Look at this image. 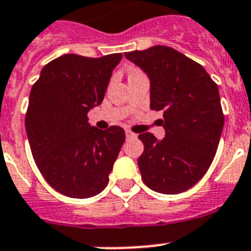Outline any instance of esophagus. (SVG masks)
Masks as SVG:
<instances>
[{"mask_svg": "<svg viewBox=\"0 0 251 251\" xmlns=\"http://www.w3.org/2000/svg\"><path fill=\"white\" fill-rule=\"evenodd\" d=\"M125 134H126V138H127V139H129V138H135V136H136L135 134H134V132L130 131V130H126Z\"/></svg>", "mask_w": 251, "mask_h": 251, "instance_id": "1", "label": "esophagus"}]
</instances>
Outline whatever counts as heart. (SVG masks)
Instances as JSON below:
<instances>
[{
  "label": "heart",
  "mask_w": 251,
  "mask_h": 251,
  "mask_svg": "<svg viewBox=\"0 0 251 251\" xmlns=\"http://www.w3.org/2000/svg\"><path fill=\"white\" fill-rule=\"evenodd\" d=\"M139 73H140V71H139V70H135V69H134V70L130 71L129 75H134V74H139Z\"/></svg>",
  "instance_id": "heart-1"
}]
</instances>
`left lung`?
Listing matches in <instances>:
<instances>
[{"instance_id": "8db88e82", "label": "left lung", "mask_w": 251, "mask_h": 251, "mask_svg": "<svg viewBox=\"0 0 251 251\" xmlns=\"http://www.w3.org/2000/svg\"><path fill=\"white\" fill-rule=\"evenodd\" d=\"M125 57L148 75L151 108L163 111L165 138L139 135L143 181L161 194L186 191L205 175L218 148L225 124L218 86L201 65L171 47L132 50Z\"/></svg>"}]
</instances>
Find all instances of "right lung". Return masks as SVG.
Here are the masks:
<instances>
[{"mask_svg": "<svg viewBox=\"0 0 251 251\" xmlns=\"http://www.w3.org/2000/svg\"><path fill=\"white\" fill-rule=\"evenodd\" d=\"M121 58L64 54L46 65L31 86L25 116L31 154L46 181L66 197H94L108 184L125 131L90 126L88 112L102 103Z\"/></svg>", "mask_w": 251, "mask_h": 251, "instance_id": "right-lung-1", "label": "right lung"}]
</instances>
